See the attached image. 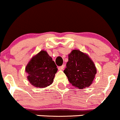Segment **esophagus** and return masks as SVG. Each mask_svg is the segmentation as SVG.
Instances as JSON below:
<instances>
[{"instance_id":"esophagus-1","label":"esophagus","mask_w":120,"mask_h":120,"mask_svg":"<svg viewBox=\"0 0 120 120\" xmlns=\"http://www.w3.org/2000/svg\"><path fill=\"white\" fill-rule=\"evenodd\" d=\"M64 67H65V65H61V66H60V67H59V70H64Z\"/></svg>"}]
</instances>
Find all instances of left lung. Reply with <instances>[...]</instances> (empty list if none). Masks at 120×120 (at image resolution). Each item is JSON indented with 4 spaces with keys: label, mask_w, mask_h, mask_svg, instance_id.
<instances>
[{
    "label": "left lung",
    "mask_w": 120,
    "mask_h": 120,
    "mask_svg": "<svg viewBox=\"0 0 120 120\" xmlns=\"http://www.w3.org/2000/svg\"><path fill=\"white\" fill-rule=\"evenodd\" d=\"M64 72L72 85L83 89L92 84L97 74V69L87 55L74 49L68 55V61Z\"/></svg>",
    "instance_id": "8db88e82"
}]
</instances>
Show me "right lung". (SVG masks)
Listing matches in <instances>:
<instances>
[{
    "label": "right lung",
    "instance_id": "1",
    "mask_svg": "<svg viewBox=\"0 0 120 120\" xmlns=\"http://www.w3.org/2000/svg\"><path fill=\"white\" fill-rule=\"evenodd\" d=\"M27 80L34 87H46L53 82L57 66L52 58L45 50L33 56L25 68Z\"/></svg>",
    "mask_w": 120,
    "mask_h": 120
}]
</instances>
